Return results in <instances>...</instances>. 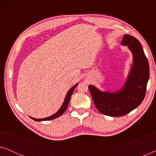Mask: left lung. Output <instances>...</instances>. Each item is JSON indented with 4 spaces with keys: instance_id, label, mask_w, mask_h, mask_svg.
<instances>
[{
    "instance_id": "obj_1",
    "label": "left lung",
    "mask_w": 156,
    "mask_h": 156,
    "mask_svg": "<svg viewBox=\"0 0 156 156\" xmlns=\"http://www.w3.org/2000/svg\"><path fill=\"white\" fill-rule=\"evenodd\" d=\"M121 44L128 46L133 57V65L124 86L115 92L101 91L94 86H89L98 111L109 116H124L141 104L146 96L150 75L148 61L140 42L133 36L125 35Z\"/></svg>"
}]
</instances>
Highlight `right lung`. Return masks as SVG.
<instances>
[{"label":"right lung","instance_id":"1","mask_svg":"<svg viewBox=\"0 0 156 156\" xmlns=\"http://www.w3.org/2000/svg\"><path fill=\"white\" fill-rule=\"evenodd\" d=\"M77 86V84L74 85L72 87L71 89H69V91H68L67 94V96H66L65 99V101H64L62 105L61 108H59V109L57 111V112L55 113V114L52 115V116H49V117H47V118H44V119H34V118H30L32 119H33L34 121H49V120H52V119H55L57 118V117L60 116L62 114H63L64 112H65V110L67 109V106H68V104H69V102L70 101V99H71V97H72V93H73V91L74 90V89H75V87Z\"/></svg>","mask_w":156,"mask_h":156}]
</instances>
